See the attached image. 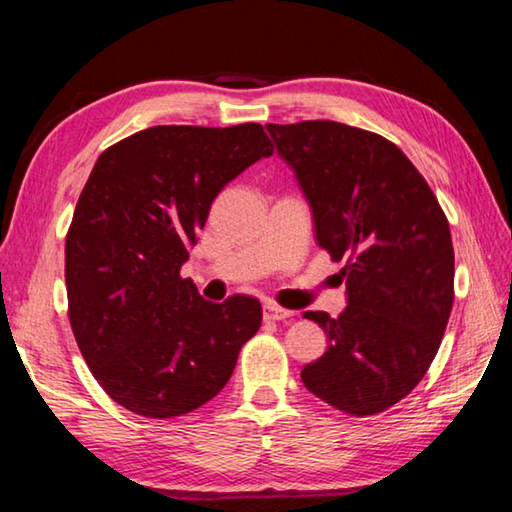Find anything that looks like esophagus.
<instances>
[{
    "label": "esophagus",
    "instance_id": "esophagus-1",
    "mask_svg": "<svg viewBox=\"0 0 512 512\" xmlns=\"http://www.w3.org/2000/svg\"><path fill=\"white\" fill-rule=\"evenodd\" d=\"M289 316H293V311L282 309L280 305H275V302H266L264 305V320H268V323H271V320H284Z\"/></svg>",
    "mask_w": 512,
    "mask_h": 512
}]
</instances>
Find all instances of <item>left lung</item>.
Here are the masks:
<instances>
[{"label": "left lung", "instance_id": "8db88e82", "mask_svg": "<svg viewBox=\"0 0 512 512\" xmlns=\"http://www.w3.org/2000/svg\"><path fill=\"white\" fill-rule=\"evenodd\" d=\"M314 214L316 241L345 259L348 307L325 329L302 384L350 415L391 409L420 384L454 302L449 223L427 180L393 142L339 121L266 124Z\"/></svg>", "mask_w": 512, "mask_h": 512}]
</instances>
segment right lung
<instances>
[{
  "label": "right lung",
  "instance_id": "right-lung-1",
  "mask_svg": "<svg viewBox=\"0 0 512 512\" xmlns=\"http://www.w3.org/2000/svg\"><path fill=\"white\" fill-rule=\"evenodd\" d=\"M273 144L259 124L153 126L99 155L65 241L67 316L94 379L167 420L228 384L262 305L198 296L180 275L216 194Z\"/></svg>",
  "mask_w": 512,
  "mask_h": 512
}]
</instances>
